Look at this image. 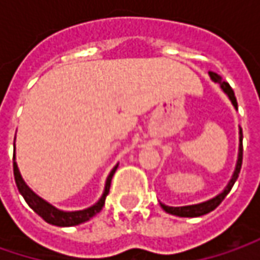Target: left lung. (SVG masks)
<instances>
[{
  "instance_id": "obj_1",
  "label": "left lung",
  "mask_w": 260,
  "mask_h": 260,
  "mask_svg": "<svg viewBox=\"0 0 260 260\" xmlns=\"http://www.w3.org/2000/svg\"><path fill=\"white\" fill-rule=\"evenodd\" d=\"M209 75H211V78L214 79L215 82H218L220 85H221V88L228 93V96L231 98V101H232V104L235 105V108H238V102H236V98H235V93L234 90H232V87L229 85V82H226V81H223V78L218 75V74H215V72H209ZM239 134H241V137H239V140H241V144H239V155H238V164H236V170H235L234 173V178H232V181L229 182V185H228V188L221 192V194H218L217 197H214V199H211V200H208V202H205V203H199V205H191V206H181V208H173V206H166V205H161L162 206V209L166 211V212H169V214H173V215H178V217H202V215H205V214H209L211 211H214L223 200H224V197L229 194V191L232 189V186H234L235 181L238 179V175H239V172H241V166H242V131H239Z\"/></svg>"
}]
</instances>
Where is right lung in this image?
Instances as JSON below:
<instances>
[{"mask_svg":"<svg viewBox=\"0 0 260 260\" xmlns=\"http://www.w3.org/2000/svg\"><path fill=\"white\" fill-rule=\"evenodd\" d=\"M117 170V166L113 169V172L110 173L108 179H107V185H105V191H104V196L101 197V200L93 205L91 208L88 209H84V211H77V212H61L58 209H55L54 206H51L49 203H46L45 200H42L39 196H36L28 186L25 185V182L22 181L21 178V173L18 170V166L16 162L13 161V175H15V182H16V186L19 189V192L24 196L25 202L29 205V208L39 214L46 223L49 224H54V226H60V228H69V226H77L81 224L84 221H88L91 217H94L98 212H101V209L104 208L105 205V197L107 194L110 192V185H111V179H113V175L114 172Z\"/></svg>","mask_w":260,"mask_h":260,"instance_id":"add662e5","label":"right lung"}]
</instances>
